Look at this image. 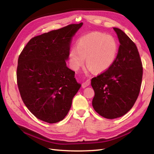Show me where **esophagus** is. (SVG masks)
I'll list each match as a JSON object with an SVG mask.
<instances>
[{"instance_id": "1", "label": "esophagus", "mask_w": 154, "mask_h": 154, "mask_svg": "<svg viewBox=\"0 0 154 154\" xmlns=\"http://www.w3.org/2000/svg\"><path fill=\"white\" fill-rule=\"evenodd\" d=\"M90 83H91V81L89 80V79H88V80H87L85 82H84V83H83V84H82V87L83 88H85V87H88L90 85Z\"/></svg>"}]
</instances>
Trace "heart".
<instances>
[{
	"mask_svg": "<svg viewBox=\"0 0 154 154\" xmlns=\"http://www.w3.org/2000/svg\"><path fill=\"white\" fill-rule=\"evenodd\" d=\"M119 44L116 38L103 32H93L81 36L76 47L71 49L69 61L71 67L77 71L85 62L89 71L102 73L112 66L117 57Z\"/></svg>",
	"mask_w": 154,
	"mask_h": 154,
	"instance_id": "b5f03b06",
	"label": "heart"
}]
</instances>
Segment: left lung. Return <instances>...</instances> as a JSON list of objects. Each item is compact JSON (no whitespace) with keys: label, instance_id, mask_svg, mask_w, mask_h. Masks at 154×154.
<instances>
[{"label":"left lung","instance_id":"obj_1","mask_svg":"<svg viewBox=\"0 0 154 154\" xmlns=\"http://www.w3.org/2000/svg\"><path fill=\"white\" fill-rule=\"evenodd\" d=\"M113 29L120 42L116 61L109 69L91 79L93 109L108 119L122 116L132 109L139 95L143 75L136 44L120 29Z\"/></svg>","mask_w":154,"mask_h":154}]
</instances>
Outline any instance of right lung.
Returning <instances> with one entry per match:
<instances>
[{
	"label": "right lung",
	"mask_w": 154,
	"mask_h": 154,
	"mask_svg": "<svg viewBox=\"0 0 154 154\" xmlns=\"http://www.w3.org/2000/svg\"><path fill=\"white\" fill-rule=\"evenodd\" d=\"M83 23L37 35L19 55L17 84L23 102L45 122H60L69 111L81 85L67 67L70 45Z\"/></svg>",
	"instance_id": "add662e5"
}]
</instances>
